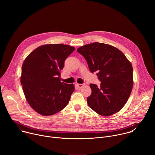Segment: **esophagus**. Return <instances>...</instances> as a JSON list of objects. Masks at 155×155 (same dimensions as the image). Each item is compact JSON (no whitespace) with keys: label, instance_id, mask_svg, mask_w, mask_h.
I'll use <instances>...</instances> for the list:
<instances>
[{"label":"esophagus","instance_id":"obj_1","mask_svg":"<svg viewBox=\"0 0 155 155\" xmlns=\"http://www.w3.org/2000/svg\"><path fill=\"white\" fill-rule=\"evenodd\" d=\"M77 86L79 87V88H81V87H82L83 86H84V84H77Z\"/></svg>","mask_w":155,"mask_h":155}]
</instances>
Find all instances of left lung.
<instances>
[{"label":"left lung","mask_w":155,"mask_h":155,"mask_svg":"<svg viewBox=\"0 0 155 155\" xmlns=\"http://www.w3.org/2000/svg\"><path fill=\"white\" fill-rule=\"evenodd\" d=\"M86 59L91 73L97 72L100 87L90 84L91 94L87 97L89 107L97 114L108 117L124 107L133 86L131 63L118 48L94 42L77 49Z\"/></svg>","instance_id":"8db88e82"}]
</instances>
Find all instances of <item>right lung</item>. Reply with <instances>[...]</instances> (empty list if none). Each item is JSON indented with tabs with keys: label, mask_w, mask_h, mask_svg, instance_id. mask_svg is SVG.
Masks as SVG:
<instances>
[{
	"label": "right lung",
	"mask_w": 155,
	"mask_h": 155,
	"mask_svg": "<svg viewBox=\"0 0 155 155\" xmlns=\"http://www.w3.org/2000/svg\"><path fill=\"white\" fill-rule=\"evenodd\" d=\"M75 49L64 44H48L38 47L25 59L21 83L28 102L38 114L54 115L69 103L75 87L61 82V71Z\"/></svg>",
	"instance_id": "obj_1"
}]
</instances>
